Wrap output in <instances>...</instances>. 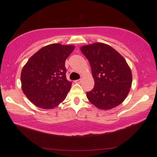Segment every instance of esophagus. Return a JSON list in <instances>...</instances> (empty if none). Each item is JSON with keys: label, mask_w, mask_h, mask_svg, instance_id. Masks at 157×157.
Listing matches in <instances>:
<instances>
[{"label": "esophagus", "mask_w": 157, "mask_h": 157, "mask_svg": "<svg viewBox=\"0 0 157 157\" xmlns=\"http://www.w3.org/2000/svg\"><path fill=\"white\" fill-rule=\"evenodd\" d=\"M82 82V79H77V80L75 81V83H77V84H79V83H81Z\"/></svg>", "instance_id": "34e87169"}]
</instances>
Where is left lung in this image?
<instances>
[{"mask_svg": "<svg viewBox=\"0 0 157 157\" xmlns=\"http://www.w3.org/2000/svg\"><path fill=\"white\" fill-rule=\"evenodd\" d=\"M82 52L90 64L94 86L86 96L100 109L119 105L128 96L132 83L131 69L125 59L111 46L97 42L83 46Z\"/></svg>", "mask_w": 157, "mask_h": 157, "instance_id": "8db88e82", "label": "left lung"}]
</instances>
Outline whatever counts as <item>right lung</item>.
Instances as JSON below:
<instances>
[{
    "label": "right lung",
    "instance_id": "1",
    "mask_svg": "<svg viewBox=\"0 0 157 157\" xmlns=\"http://www.w3.org/2000/svg\"><path fill=\"white\" fill-rule=\"evenodd\" d=\"M73 45L52 44L40 49L29 59L21 73L22 90L38 107L50 109L65 99L72 83L66 78L65 60Z\"/></svg>",
    "mask_w": 157,
    "mask_h": 157
}]
</instances>
